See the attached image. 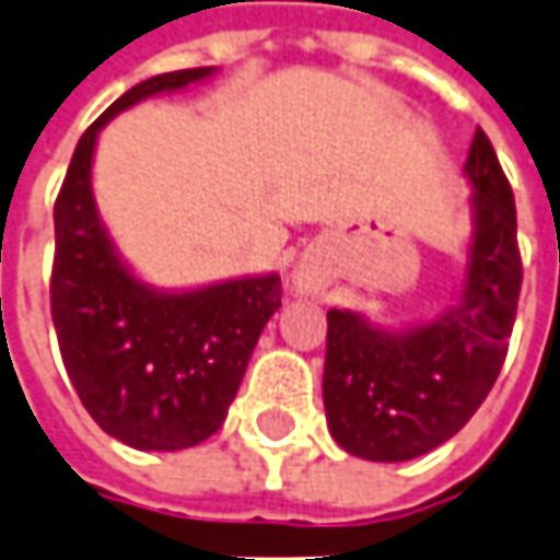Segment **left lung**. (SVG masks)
Wrapping results in <instances>:
<instances>
[{
	"label": "left lung",
	"instance_id": "8db88e82",
	"mask_svg": "<svg viewBox=\"0 0 560 560\" xmlns=\"http://www.w3.org/2000/svg\"><path fill=\"white\" fill-rule=\"evenodd\" d=\"M476 234L460 304L387 335L331 307L323 402L335 442L362 460H411L460 433L503 369L522 295L515 198L485 130L466 158Z\"/></svg>",
	"mask_w": 560,
	"mask_h": 560
}]
</instances>
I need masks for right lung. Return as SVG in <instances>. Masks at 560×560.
<instances>
[{"mask_svg":"<svg viewBox=\"0 0 560 560\" xmlns=\"http://www.w3.org/2000/svg\"><path fill=\"white\" fill-rule=\"evenodd\" d=\"M179 69L140 81L81 133L54 200L51 319L60 357L88 415L140 451L191 448L222 427L280 277H246L183 295L142 287L96 219L91 161L100 127L145 96L207 79Z\"/></svg>","mask_w":560,"mask_h":560,"instance_id":"add662e5","label":"right lung"}]
</instances>
